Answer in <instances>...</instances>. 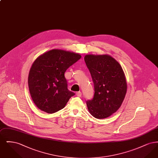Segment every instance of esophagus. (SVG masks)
<instances>
[{"label":"esophagus","mask_w":158,"mask_h":158,"mask_svg":"<svg viewBox=\"0 0 158 158\" xmlns=\"http://www.w3.org/2000/svg\"><path fill=\"white\" fill-rule=\"evenodd\" d=\"M76 96H77V97H81V96H82V92H81V91L77 92H76Z\"/></svg>","instance_id":"esophagus-1"}]
</instances>
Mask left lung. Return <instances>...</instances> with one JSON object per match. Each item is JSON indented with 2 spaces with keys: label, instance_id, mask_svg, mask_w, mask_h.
Wrapping results in <instances>:
<instances>
[{
  "label": "left lung",
  "instance_id": "1",
  "mask_svg": "<svg viewBox=\"0 0 158 158\" xmlns=\"http://www.w3.org/2000/svg\"><path fill=\"white\" fill-rule=\"evenodd\" d=\"M84 60L94 85V95L86 104L95 118L110 117L120 107L127 92V83L120 64L108 55H86Z\"/></svg>",
  "mask_w": 158,
  "mask_h": 158
}]
</instances>
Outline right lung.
Masks as SVG:
<instances>
[{
	"label": "right lung",
	"instance_id": "1",
	"mask_svg": "<svg viewBox=\"0 0 158 158\" xmlns=\"http://www.w3.org/2000/svg\"><path fill=\"white\" fill-rule=\"evenodd\" d=\"M81 58L79 54L54 49L35 60L28 82L31 97L39 109L48 114L57 112L75 95L68 89L64 73Z\"/></svg>",
	"mask_w": 158,
	"mask_h": 158
}]
</instances>
